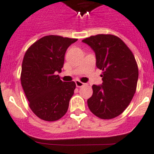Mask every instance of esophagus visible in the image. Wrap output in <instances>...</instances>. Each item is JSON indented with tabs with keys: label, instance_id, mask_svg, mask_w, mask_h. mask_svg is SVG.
<instances>
[{
	"label": "esophagus",
	"instance_id": "obj_1",
	"mask_svg": "<svg viewBox=\"0 0 154 154\" xmlns=\"http://www.w3.org/2000/svg\"><path fill=\"white\" fill-rule=\"evenodd\" d=\"M75 84H76V86H77V87H82L83 86L87 85V84H85V83H82V82H80V80H76Z\"/></svg>",
	"mask_w": 154,
	"mask_h": 154
}]
</instances>
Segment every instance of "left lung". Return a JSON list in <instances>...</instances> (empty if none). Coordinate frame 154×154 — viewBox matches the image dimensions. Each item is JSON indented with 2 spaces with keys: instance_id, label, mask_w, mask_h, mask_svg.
I'll return each instance as SVG.
<instances>
[{
  "instance_id": "left-lung-1",
  "label": "left lung",
  "mask_w": 154,
  "mask_h": 154,
  "mask_svg": "<svg viewBox=\"0 0 154 154\" xmlns=\"http://www.w3.org/2000/svg\"><path fill=\"white\" fill-rule=\"evenodd\" d=\"M93 50L96 65L103 71V84L93 85L87 100L90 111L102 119L121 115L135 93L138 68L134 56L122 40L113 35H93L83 40Z\"/></svg>"
}]
</instances>
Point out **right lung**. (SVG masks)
Instances as JSON below:
<instances>
[{"instance_id":"1","label":"right lung","mask_w":154,"mask_h":154,"mask_svg":"<svg viewBox=\"0 0 154 154\" xmlns=\"http://www.w3.org/2000/svg\"><path fill=\"white\" fill-rule=\"evenodd\" d=\"M77 40L46 35L32 45L24 55L21 84L30 109L42 120H58L68 109L76 84L63 82L57 74L61 72L67 48Z\"/></svg>"}]
</instances>
